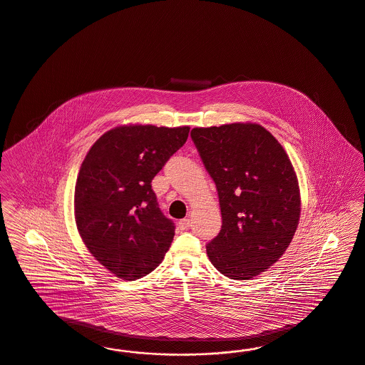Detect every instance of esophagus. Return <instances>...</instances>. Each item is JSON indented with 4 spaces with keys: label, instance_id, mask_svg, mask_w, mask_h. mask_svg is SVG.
Segmentation results:
<instances>
[{
    "label": "esophagus",
    "instance_id": "obj_1",
    "mask_svg": "<svg viewBox=\"0 0 365 365\" xmlns=\"http://www.w3.org/2000/svg\"><path fill=\"white\" fill-rule=\"evenodd\" d=\"M190 225H191V221H190L189 218H183V220H180L178 222V227H179V229H182V230L189 229Z\"/></svg>",
    "mask_w": 365,
    "mask_h": 365
}]
</instances>
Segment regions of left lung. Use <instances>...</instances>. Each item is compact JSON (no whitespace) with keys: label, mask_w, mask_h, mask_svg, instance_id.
<instances>
[{"label":"left lung","mask_w":365,"mask_h":365,"mask_svg":"<svg viewBox=\"0 0 365 365\" xmlns=\"http://www.w3.org/2000/svg\"><path fill=\"white\" fill-rule=\"evenodd\" d=\"M191 138L213 178L222 215L207 256L230 279L257 277L282 257L299 224L301 192L289 155L255 123L194 128Z\"/></svg>","instance_id":"left-lung-1"}]
</instances>
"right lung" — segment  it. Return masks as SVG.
<instances>
[{"instance_id": "1", "label": "right lung", "mask_w": 365, "mask_h": 365, "mask_svg": "<svg viewBox=\"0 0 365 365\" xmlns=\"http://www.w3.org/2000/svg\"><path fill=\"white\" fill-rule=\"evenodd\" d=\"M189 132L190 126H115L82 162L74 194L76 227L96 260L120 279L148 275L174 240V222L160 212L151 182Z\"/></svg>"}]
</instances>
